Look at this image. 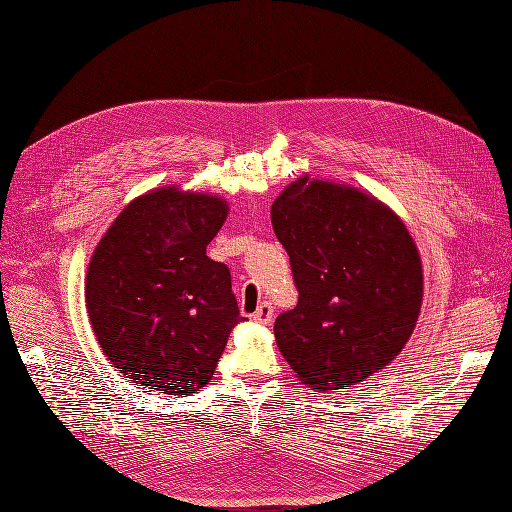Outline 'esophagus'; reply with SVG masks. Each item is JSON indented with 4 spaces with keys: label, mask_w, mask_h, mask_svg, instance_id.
<instances>
[{
    "label": "esophagus",
    "mask_w": 512,
    "mask_h": 512,
    "mask_svg": "<svg viewBox=\"0 0 512 512\" xmlns=\"http://www.w3.org/2000/svg\"><path fill=\"white\" fill-rule=\"evenodd\" d=\"M273 312H275L273 305H271L269 301H265V303L258 305V309L252 314V320L258 322V324H271V320H273V316H275Z\"/></svg>",
    "instance_id": "1"
}]
</instances>
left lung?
Listing matches in <instances>:
<instances>
[{
  "label": "left lung",
  "instance_id": "8db88e82",
  "mask_svg": "<svg viewBox=\"0 0 512 512\" xmlns=\"http://www.w3.org/2000/svg\"><path fill=\"white\" fill-rule=\"evenodd\" d=\"M299 303L275 320L294 376L337 391L378 374L414 333L423 262L399 215L354 185L299 177L271 207Z\"/></svg>",
  "mask_w": 512,
  "mask_h": 512
}]
</instances>
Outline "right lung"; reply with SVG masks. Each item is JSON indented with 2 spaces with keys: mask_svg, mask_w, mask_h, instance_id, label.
I'll return each instance as SVG.
<instances>
[{
  "mask_svg": "<svg viewBox=\"0 0 512 512\" xmlns=\"http://www.w3.org/2000/svg\"><path fill=\"white\" fill-rule=\"evenodd\" d=\"M226 215L222 196L164 185L128 203L91 254V329L119 374L143 389H203L243 320L228 267L207 256Z\"/></svg>",
  "mask_w": 512,
  "mask_h": 512,
  "instance_id": "1",
  "label": "right lung"
}]
</instances>
